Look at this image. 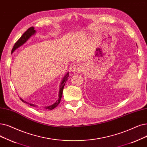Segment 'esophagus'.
I'll return each mask as SVG.
<instances>
[{"instance_id": "34e87169", "label": "esophagus", "mask_w": 147, "mask_h": 147, "mask_svg": "<svg viewBox=\"0 0 147 147\" xmlns=\"http://www.w3.org/2000/svg\"><path fill=\"white\" fill-rule=\"evenodd\" d=\"M82 65L81 64H76L72 67V71L76 73H80L82 71Z\"/></svg>"}]
</instances>
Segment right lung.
Returning a JSON list of instances; mask_svg holds the SVG:
<instances>
[{
  "label": "right lung",
  "mask_w": 147,
  "mask_h": 147,
  "mask_svg": "<svg viewBox=\"0 0 147 147\" xmlns=\"http://www.w3.org/2000/svg\"><path fill=\"white\" fill-rule=\"evenodd\" d=\"M36 32V30H34V27H30L22 35V36L19 38V40L15 43L14 46L13 47V48H12V51H11V53H13L14 51L20 47V46H22V45H23V44L26 42L29 38L34 35ZM69 76V74H68V73H67L65 76L63 77V78L62 79V80L61 83V85H60V88H59V98L58 100H56V101L55 102V103H53V105H50V106H46L44 107V108H45L46 109H49V110H52L54 108H55L57 106H58L59 103L61 102V98H62V92H63V88H64V86H65V83L68 79V78ZM20 100L24 102V103H26L28 105H30V106H33V107H36V105H34V104H31V103H28V102L25 101L24 100H23L22 98H20Z\"/></svg>",
  "instance_id": "obj_1"
}]
</instances>
